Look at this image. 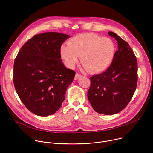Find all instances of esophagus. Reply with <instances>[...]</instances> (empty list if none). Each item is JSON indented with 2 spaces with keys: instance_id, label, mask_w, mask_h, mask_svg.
Wrapping results in <instances>:
<instances>
[{
  "instance_id": "esophagus-1",
  "label": "esophagus",
  "mask_w": 153,
  "mask_h": 153,
  "mask_svg": "<svg viewBox=\"0 0 153 153\" xmlns=\"http://www.w3.org/2000/svg\"><path fill=\"white\" fill-rule=\"evenodd\" d=\"M81 77V75H80L79 74H78V73H76V75H75V77H74V80H77L79 78H80Z\"/></svg>"
}]
</instances>
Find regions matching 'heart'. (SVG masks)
<instances>
[{
    "label": "heart",
    "instance_id": "obj_1",
    "mask_svg": "<svg viewBox=\"0 0 153 153\" xmlns=\"http://www.w3.org/2000/svg\"><path fill=\"white\" fill-rule=\"evenodd\" d=\"M61 57L66 66L73 68L80 62L84 69L91 73L105 71L112 63L115 53L114 41L93 33L76 35L60 48Z\"/></svg>",
    "mask_w": 153,
    "mask_h": 153
}]
</instances>
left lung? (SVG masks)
Masks as SVG:
<instances>
[{
  "label": "left lung",
  "instance_id": "8db88e82",
  "mask_svg": "<svg viewBox=\"0 0 153 153\" xmlns=\"http://www.w3.org/2000/svg\"><path fill=\"white\" fill-rule=\"evenodd\" d=\"M108 35L118 43V50L107 70L90 77L88 99L93 108L100 114L114 115L127 106L137 83V62L129 44L112 32Z\"/></svg>",
  "mask_w": 153,
  "mask_h": 153
}]
</instances>
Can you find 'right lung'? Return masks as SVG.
<instances>
[{"mask_svg": "<svg viewBox=\"0 0 153 153\" xmlns=\"http://www.w3.org/2000/svg\"><path fill=\"white\" fill-rule=\"evenodd\" d=\"M71 36L58 32L34 35L22 46L14 62L13 82L24 105L46 117L60 108L76 72L61 59L63 43Z\"/></svg>", "mask_w": 153, "mask_h": 153, "instance_id": "1", "label": "right lung"}]
</instances>
